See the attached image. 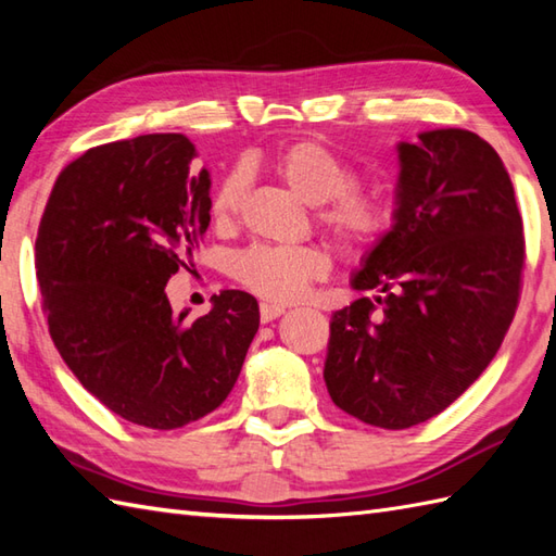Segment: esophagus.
Masks as SVG:
<instances>
[{
    "label": "esophagus",
    "instance_id": "obj_1",
    "mask_svg": "<svg viewBox=\"0 0 556 556\" xmlns=\"http://www.w3.org/2000/svg\"><path fill=\"white\" fill-rule=\"evenodd\" d=\"M287 313V305H279V303H260V320L263 323H271L277 320L279 315Z\"/></svg>",
    "mask_w": 556,
    "mask_h": 556
}]
</instances>
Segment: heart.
<instances>
[{"mask_svg": "<svg viewBox=\"0 0 556 556\" xmlns=\"http://www.w3.org/2000/svg\"><path fill=\"white\" fill-rule=\"evenodd\" d=\"M263 167L291 193L317 205L315 219L341 251L365 253L380 243L394 224V203L382 186L356 181L353 164L332 146L315 138L291 140L263 155ZM245 174L231 169L219 176L210 193V219L231 229L241 215ZM329 260L315 245L255 243L233 255L231 271L245 289L267 301L301 299L313 281L327 275Z\"/></svg>", "mask_w": 556, "mask_h": 556, "instance_id": "b5f03b06", "label": "heart"}]
</instances>
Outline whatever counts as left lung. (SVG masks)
Masks as SVG:
<instances>
[{
    "label": "left lung",
    "instance_id": "obj_1",
    "mask_svg": "<svg viewBox=\"0 0 556 556\" xmlns=\"http://www.w3.org/2000/svg\"><path fill=\"white\" fill-rule=\"evenodd\" d=\"M396 224L334 313L327 392L349 416L406 430L442 413L488 368L523 287L526 236L497 152L464 128L399 146Z\"/></svg>",
    "mask_w": 556,
    "mask_h": 556
}]
</instances>
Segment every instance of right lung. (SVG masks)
I'll use <instances>...</instances> for the list:
<instances>
[{"instance_id": "right-lung-1", "label": "right lung", "mask_w": 556, "mask_h": 556, "mask_svg": "<svg viewBox=\"0 0 556 556\" xmlns=\"http://www.w3.org/2000/svg\"><path fill=\"white\" fill-rule=\"evenodd\" d=\"M184 134L90 148L59 172L35 239L59 356L116 416L176 430L222 406L257 332V301L224 289L176 315L164 287L210 224V176Z\"/></svg>"}]
</instances>
